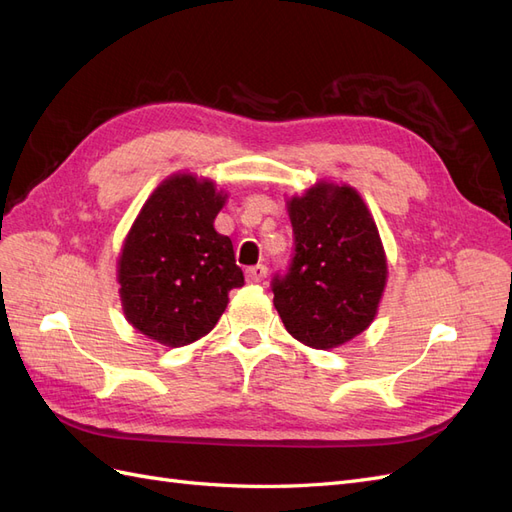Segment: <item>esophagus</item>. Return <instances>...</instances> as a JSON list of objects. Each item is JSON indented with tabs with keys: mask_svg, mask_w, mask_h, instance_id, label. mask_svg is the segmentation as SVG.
<instances>
[{
	"mask_svg": "<svg viewBox=\"0 0 512 512\" xmlns=\"http://www.w3.org/2000/svg\"><path fill=\"white\" fill-rule=\"evenodd\" d=\"M267 273H269V269H267L265 265H256V267H247V269H245V277H247V282H252V284L265 282Z\"/></svg>",
	"mask_w": 512,
	"mask_h": 512,
	"instance_id": "1",
	"label": "esophagus"
}]
</instances>
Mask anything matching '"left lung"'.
<instances>
[{"mask_svg": "<svg viewBox=\"0 0 512 512\" xmlns=\"http://www.w3.org/2000/svg\"><path fill=\"white\" fill-rule=\"evenodd\" d=\"M292 258L271 280L286 331L318 350L363 333L378 312L386 256L374 218L350 185L318 183L288 203Z\"/></svg>", "mask_w": 512, "mask_h": 512, "instance_id": "left-lung-1", "label": "left lung"}]
</instances>
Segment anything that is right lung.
I'll return each instance as SVG.
<instances>
[{"label": "right lung", "mask_w": 512, "mask_h": 512, "mask_svg": "<svg viewBox=\"0 0 512 512\" xmlns=\"http://www.w3.org/2000/svg\"><path fill=\"white\" fill-rule=\"evenodd\" d=\"M226 196L192 175L151 194L119 258L121 303L132 327L166 346H185L220 320L245 277L232 241L213 228Z\"/></svg>", "instance_id": "1"}]
</instances>
